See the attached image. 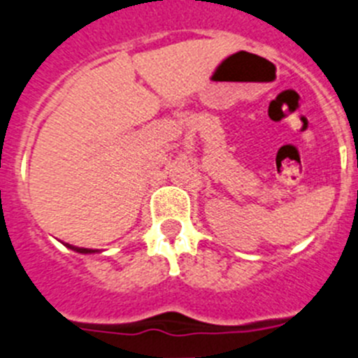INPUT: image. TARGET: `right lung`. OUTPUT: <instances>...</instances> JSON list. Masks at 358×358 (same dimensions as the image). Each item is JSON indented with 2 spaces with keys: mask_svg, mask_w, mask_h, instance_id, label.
Returning <instances> with one entry per match:
<instances>
[{
  "mask_svg": "<svg viewBox=\"0 0 358 358\" xmlns=\"http://www.w3.org/2000/svg\"><path fill=\"white\" fill-rule=\"evenodd\" d=\"M66 247H69V249H72V250H76V252H83V255H88V252H95V250H93V249H83V247H73V245H70V243H66Z\"/></svg>",
  "mask_w": 358,
  "mask_h": 358,
  "instance_id": "1",
  "label": "right lung"
}]
</instances>
